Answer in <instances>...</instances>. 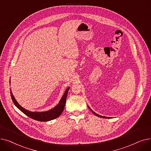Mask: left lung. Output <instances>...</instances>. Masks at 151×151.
I'll use <instances>...</instances> for the list:
<instances>
[{
	"instance_id": "left-lung-1",
	"label": "left lung",
	"mask_w": 151,
	"mask_h": 151,
	"mask_svg": "<svg viewBox=\"0 0 151 151\" xmlns=\"http://www.w3.org/2000/svg\"><path fill=\"white\" fill-rule=\"evenodd\" d=\"M88 108L90 109V111L93 113V114H94L95 115V116H98V117H101V118H108V117H104V116H99V115H98V114H97L96 113H95L94 111H93L90 108V107H89V106H88Z\"/></svg>"
}]
</instances>
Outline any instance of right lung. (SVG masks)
<instances>
[{
	"label": "right lung",
	"instance_id": "obj_1",
	"mask_svg": "<svg viewBox=\"0 0 151 151\" xmlns=\"http://www.w3.org/2000/svg\"><path fill=\"white\" fill-rule=\"evenodd\" d=\"M69 87L66 89V90L64 92L63 96H62L60 103L58 104L54 108L50 109L48 111L45 112H31L29 111H27L25 109H24L23 107H21L18 102L16 101V99L14 98L12 91H10V95L12 99V101L18 108L21 111L23 112L24 114H26V116L28 117H29L30 118L34 119L35 120H38L40 122H47V121H50L53 120L57 117H58L61 113L63 112L64 109V106H65L66 101V98L68 95V93L69 90Z\"/></svg>",
	"mask_w": 151,
	"mask_h": 151
}]
</instances>
